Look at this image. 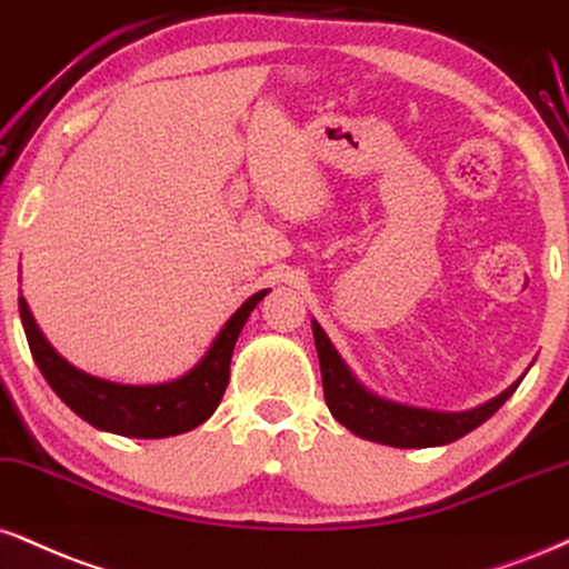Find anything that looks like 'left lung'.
I'll return each instance as SVG.
<instances>
[{
  "label": "left lung",
  "instance_id": "8db88e82",
  "mask_svg": "<svg viewBox=\"0 0 569 569\" xmlns=\"http://www.w3.org/2000/svg\"><path fill=\"white\" fill-rule=\"evenodd\" d=\"M312 337L315 347H318L326 406L333 413V419L345 423L352 435L362 437V440L392 445V448H432V445L453 442L488 421L519 387V381H515L485 406L463 410V413L400 406V402H389L358 385V379L347 371L339 352L333 350L326 331L315 320Z\"/></svg>",
  "mask_w": 569,
  "mask_h": 569
}]
</instances>
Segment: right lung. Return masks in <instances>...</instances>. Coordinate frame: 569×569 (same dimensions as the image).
<instances>
[{
	"mask_svg": "<svg viewBox=\"0 0 569 569\" xmlns=\"http://www.w3.org/2000/svg\"><path fill=\"white\" fill-rule=\"evenodd\" d=\"M264 293L267 289L254 293L232 312V318L222 326V331L211 341L209 352L203 355L193 371L167 381V385L150 387L116 385V381L98 379V376L73 368L42 337L23 297L18 299V307L39 371L73 413L92 427L102 429V432L159 440V437L190 432L214 413L230 381L232 347H236L238 333L249 320L251 310L262 302Z\"/></svg>",
	"mask_w": 569,
	"mask_h": 569,
	"instance_id": "right-lung-1",
	"label": "right lung"
}]
</instances>
